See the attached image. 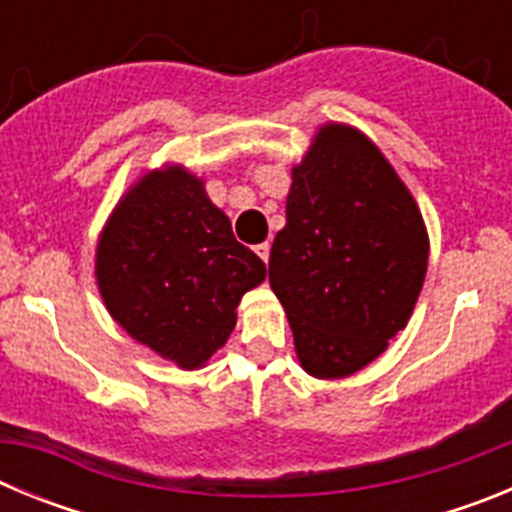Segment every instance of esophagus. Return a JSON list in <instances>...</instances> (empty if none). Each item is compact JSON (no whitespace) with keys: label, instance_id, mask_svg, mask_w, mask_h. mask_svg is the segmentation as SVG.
I'll use <instances>...</instances> for the list:
<instances>
[{"label":"esophagus","instance_id":"34e87169","mask_svg":"<svg viewBox=\"0 0 512 512\" xmlns=\"http://www.w3.org/2000/svg\"><path fill=\"white\" fill-rule=\"evenodd\" d=\"M269 251H271L269 243H259V246H256V253L261 256V261H269Z\"/></svg>","mask_w":512,"mask_h":512}]
</instances>
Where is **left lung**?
<instances>
[{
    "label": "left lung",
    "instance_id": "8db88e82",
    "mask_svg": "<svg viewBox=\"0 0 512 512\" xmlns=\"http://www.w3.org/2000/svg\"><path fill=\"white\" fill-rule=\"evenodd\" d=\"M428 230L395 166L354 125L325 122L297 166L269 284L300 366L343 379L372 364L415 310Z\"/></svg>",
    "mask_w": 512,
    "mask_h": 512
}]
</instances>
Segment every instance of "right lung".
Instances as JSON below:
<instances>
[{
  "instance_id": "right-lung-1",
  "label": "right lung",
  "mask_w": 512,
  "mask_h": 512,
  "mask_svg": "<svg viewBox=\"0 0 512 512\" xmlns=\"http://www.w3.org/2000/svg\"><path fill=\"white\" fill-rule=\"evenodd\" d=\"M104 307L130 338L179 369H202L230 338L238 302L266 279L230 220L182 164L140 176L110 212L94 253Z\"/></svg>"
}]
</instances>
